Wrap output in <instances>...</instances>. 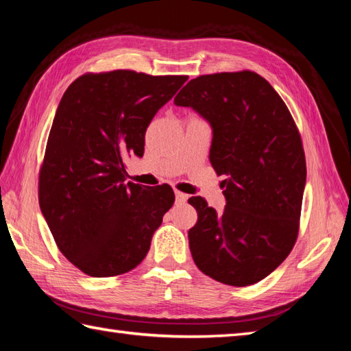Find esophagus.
I'll return each mask as SVG.
<instances>
[{"label":"esophagus","mask_w":351,"mask_h":351,"mask_svg":"<svg viewBox=\"0 0 351 351\" xmlns=\"http://www.w3.org/2000/svg\"><path fill=\"white\" fill-rule=\"evenodd\" d=\"M175 196H176V202L178 204H185L187 202V199H189V195H185V193H182V191H175Z\"/></svg>","instance_id":"34e87169"}]
</instances>
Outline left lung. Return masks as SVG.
Listing matches in <instances>:
<instances>
[{"label": "left lung", "mask_w": 351, "mask_h": 351, "mask_svg": "<svg viewBox=\"0 0 351 351\" xmlns=\"http://www.w3.org/2000/svg\"><path fill=\"white\" fill-rule=\"evenodd\" d=\"M175 104L193 107L213 126L211 166L225 175V211L190 197L197 221L189 230L191 256L204 274L232 287L267 278L299 237L306 160L285 102L252 71L191 80Z\"/></svg>", "instance_id": "left-lung-1"}]
</instances>
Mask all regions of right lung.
<instances>
[{"instance_id": "1", "label": "right lung", "mask_w": 351, "mask_h": 351, "mask_svg": "<svg viewBox=\"0 0 351 351\" xmlns=\"http://www.w3.org/2000/svg\"><path fill=\"white\" fill-rule=\"evenodd\" d=\"M187 75L87 72L66 88L39 170V205L57 247L78 270L111 278L136 268L175 202L170 185L126 182L149 123Z\"/></svg>"}]
</instances>
